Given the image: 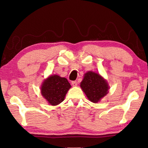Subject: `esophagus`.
<instances>
[{
  "instance_id": "obj_1",
  "label": "esophagus",
  "mask_w": 148,
  "mask_h": 148,
  "mask_svg": "<svg viewBox=\"0 0 148 148\" xmlns=\"http://www.w3.org/2000/svg\"><path fill=\"white\" fill-rule=\"evenodd\" d=\"M72 86H73V87H76V86H77V82L76 81L72 82Z\"/></svg>"
}]
</instances>
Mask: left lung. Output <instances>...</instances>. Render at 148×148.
<instances>
[{
  "label": "left lung",
  "instance_id": "1",
  "mask_svg": "<svg viewBox=\"0 0 148 148\" xmlns=\"http://www.w3.org/2000/svg\"><path fill=\"white\" fill-rule=\"evenodd\" d=\"M80 87L89 101L93 103L101 101L108 93L110 89L106 80L99 74L92 71L85 73Z\"/></svg>",
  "mask_w": 148,
  "mask_h": 148
}]
</instances>
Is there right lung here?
<instances>
[{
    "instance_id": "right-lung-1",
    "label": "right lung",
    "mask_w": 148,
    "mask_h": 148,
    "mask_svg": "<svg viewBox=\"0 0 148 148\" xmlns=\"http://www.w3.org/2000/svg\"><path fill=\"white\" fill-rule=\"evenodd\" d=\"M71 86L66 78L59 75H51L44 80L40 87L42 97L49 104L56 106L64 101Z\"/></svg>"
}]
</instances>
